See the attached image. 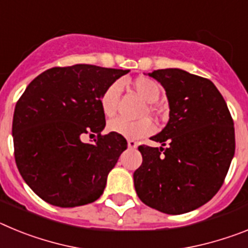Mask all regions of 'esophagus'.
<instances>
[{
	"instance_id": "1",
	"label": "esophagus",
	"mask_w": 248,
	"mask_h": 248,
	"mask_svg": "<svg viewBox=\"0 0 248 248\" xmlns=\"http://www.w3.org/2000/svg\"><path fill=\"white\" fill-rule=\"evenodd\" d=\"M128 146L129 149H135L138 146L137 141H134V140H128Z\"/></svg>"
}]
</instances>
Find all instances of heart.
Returning <instances> with one entry per match:
<instances>
[{
    "instance_id": "1",
    "label": "heart",
    "mask_w": 248,
    "mask_h": 248,
    "mask_svg": "<svg viewBox=\"0 0 248 248\" xmlns=\"http://www.w3.org/2000/svg\"><path fill=\"white\" fill-rule=\"evenodd\" d=\"M131 88L134 89L144 102L153 104L157 102L161 94V85L153 78L149 77H138L130 83ZM120 84L119 83H111L108 88L105 89L100 95V108L107 117H111L115 114L118 107V99H119ZM148 113H155V109L149 105ZM156 129L153 120L141 119L137 122H129L123 118H115L108 123V130L114 134L122 135L126 139H141L144 137L153 134Z\"/></svg>"
}]
</instances>
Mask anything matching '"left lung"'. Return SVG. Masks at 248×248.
I'll return each mask as SVG.
<instances>
[{"mask_svg": "<svg viewBox=\"0 0 248 248\" xmlns=\"http://www.w3.org/2000/svg\"><path fill=\"white\" fill-rule=\"evenodd\" d=\"M168 97L169 122L140 145L143 163L134 172L138 196L169 215L205 205L222 186L235 155V128L227 104L211 80L179 68L149 73ZM166 146V148L163 146Z\"/></svg>", "mask_w": 248, "mask_h": 248, "instance_id": "obj_1", "label": "left lung"}]
</instances>
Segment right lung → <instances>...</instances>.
Listing matches in <instances>:
<instances>
[{
    "label": "right lung",
    "mask_w": 248,
    "mask_h": 248,
    "mask_svg": "<svg viewBox=\"0 0 248 248\" xmlns=\"http://www.w3.org/2000/svg\"><path fill=\"white\" fill-rule=\"evenodd\" d=\"M128 69L92 64L54 67L28 84L12 123L17 168L31 189L50 205L76 207L100 198L109 171L128 143L102 135L100 95ZM84 134H97L83 143Z\"/></svg>",
    "instance_id": "obj_1"
}]
</instances>
